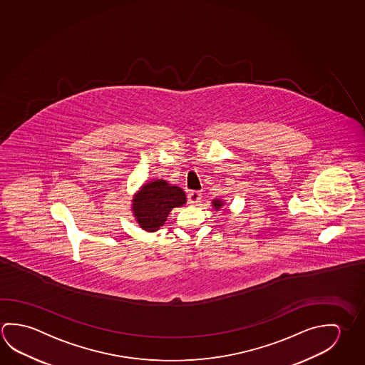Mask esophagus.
Instances as JSON below:
<instances>
[{
  "instance_id": "1",
  "label": "esophagus",
  "mask_w": 365,
  "mask_h": 365,
  "mask_svg": "<svg viewBox=\"0 0 365 365\" xmlns=\"http://www.w3.org/2000/svg\"><path fill=\"white\" fill-rule=\"evenodd\" d=\"M201 193L198 191H191L188 193V202L191 203L192 206H198L201 202Z\"/></svg>"
}]
</instances>
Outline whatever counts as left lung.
Here are the masks:
<instances>
[{
    "mask_svg": "<svg viewBox=\"0 0 365 365\" xmlns=\"http://www.w3.org/2000/svg\"><path fill=\"white\" fill-rule=\"evenodd\" d=\"M212 207L216 211H220L224 206H225V201L224 200H221V198H215V200H212Z\"/></svg>",
    "mask_w": 365,
    "mask_h": 365,
    "instance_id": "8db88e82",
    "label": "left lung"
}]
</instances>
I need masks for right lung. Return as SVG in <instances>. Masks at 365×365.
Returning a JSON list of instances; mask_svg holds the SVG:
<instances>
[{
	"label": "right lung",
	"instance_id": "add662e5",
	"mask_svg": "<svg viewBox=\"0 0 365 365\" xmlns=\"http://www.w3.org/2000/svg\"><path fill=\"white\" fill-rule=\"evenodd\" d=\"M187 202L185 193L178 185H170L165 180H150L140 187L132 197V215L148 233H154L165 224L174 207Z\"/></svg>",
	"mask_w": 365,
	"mask_h": 365
}]
</instances>
